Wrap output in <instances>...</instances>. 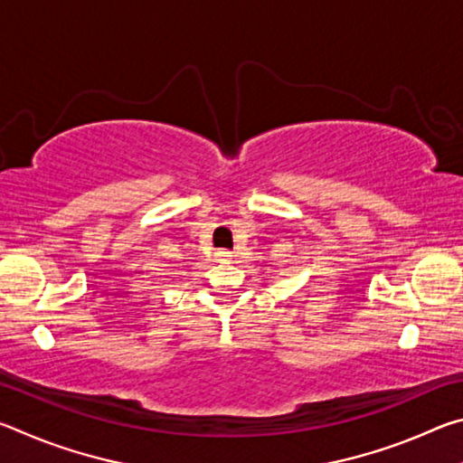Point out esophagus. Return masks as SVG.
<instances>
[{"label": "esophagus", "instance_id": "esophagus-1", "mask_svg": "<svg viewBox=\"0 0 463 463\" xmlns=\"http://www.w3.org/2000/svg\"><path fill=\"white\" fill-rule=\"evenodd\" d=\"M216 257H218V261H231L232 260V255H231V250H216Z\"/></svg>", "mask_w": 463, "mask_h": 463}]
</instances>
